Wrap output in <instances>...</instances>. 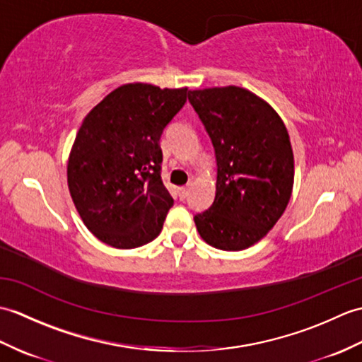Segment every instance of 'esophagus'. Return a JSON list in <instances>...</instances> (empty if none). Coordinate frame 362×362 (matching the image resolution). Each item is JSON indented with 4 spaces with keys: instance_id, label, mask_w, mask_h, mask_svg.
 <instances>
[{
    "instance_id": "obj_1",
    "label": "esophagus",
    "mask_w": 362,
    "mask_h": 362,
    "mask_svg": "<svg viewBox=\"0 0 362 362\" xmlns=\"http://www.w3.org/2000/svg\"><path fill=\"white\" fill-rule=\"evenodd\" d=\"M177 194H179L180 199H185L187 194H188V187H180L177 188Z\"/></svg>"
}]
</instances>
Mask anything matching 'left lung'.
Segmentation results:
<instances>
[{
  "label": "left lung",
  "instance_id": "1",
  "mask_svg": "<svg viewBox=\"0 0 362 362\" xmlns=\"http://www.w3.org/2000/svg\"><path fill=\"white\" fill-rule=\"evenodd\" d=\"M191 105L209 132L218 163L216 196L194 216L213 247L238 252L269 233L294 187V153L280 115L252 91L228 86L193 90Z\"/></svg>",
  "mask_w": 362,
  "mask_h": 362
}]
</instances>
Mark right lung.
<instances>
[{"label": "right lung", "instance_id": "add662e5", "mask_svg": "<svg viewBox=\"0 0 362 362\" xmlns=\"http://www.w3.org/2000/svg\"><path fill=\"white\" fill-rule=\"evenodd\" d=\"M188 88L124 83L83 118L66 165L68 189L83 224L115 249L151 243L174 201L160 177V136Z\"/></svg>", "mask_w": 362, "mask_h": 362}]
</instances>
